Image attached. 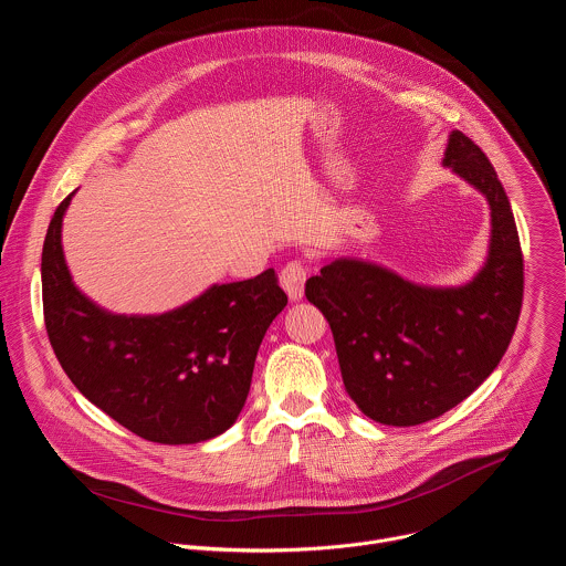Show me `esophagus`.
<instances>
[{
  "instance_id": "1",
  "label": "esophagus",
  "mask_w": 566,
  "mask_h": 566,
  "mask_svg": "<svg viewBox=\"0 0 566 566\" xmlns=\"http://www.w3.org/2000/svg\"><path fill=\"white\" fill-rule=\"evenodd\" d=\"M305 279H307V268L301 261H290L281 270V285L287 292L290 301H301L303 298Z\"/></svg>"
}]
</instances>
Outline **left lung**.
<instances>
[{
  "label": "left lung",
  "instance_id": "1",
  "mask_svg": "<svg viewBox=\"0 0 566 566\" xmlns=\"http://www.w3.org/2000/svg\"><path fill=\"white\" fill-rule=\"evenodd\" d=\"M443 167L491 205L489 259L471 283L415 285L357 259H336L305 283L329 323L350 399L386 426H417L464 401L497 368L522 310L524 259L493 165L469 136L450 132Z\"/></svg>",
  "mask_w": 566,
  "mask_h": 566
}]
</instances>
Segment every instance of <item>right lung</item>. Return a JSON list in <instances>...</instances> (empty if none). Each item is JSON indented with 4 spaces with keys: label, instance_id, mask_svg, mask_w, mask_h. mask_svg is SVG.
Listing matches in <instances>:
<instances>
[{
    "label": "right lung",
    "instance_id": "add662e5",
    "mask_svg": "<svg viewBox=\"0 0 566 566\" xmlns=\"http://www.w3.org/2000/svg\"><path fill=\"white\" fill-rule=\"evenodd\" d=\"M55 209L42 250L44 323L73 386L127 430L158 443H198L228 430L245 406L256 353L287 305L274 270L211 285L158 314H111L71 281Z\"/></svg>",
    "mask_w": 566,
    "mask_h": 566
}]
</instances>
